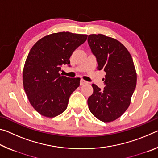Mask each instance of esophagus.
Instances as JSON below:
<instances>
[{"instance_id":"esophagus-1","label":"esophagus","mask_w":158,"mask_h":158,"mask_svg":"<svg viewBox=\"0 0 158 158\" xmlns=\"http://www.w3.org/2000/svg\"><path fill=\"white\" fill-rule=\"evenodd\" d=\"M88 84V82L86 81H85V80H84V79H81V81H80V84H81V85H84V84Z\"/></svg>"}]
</instances>
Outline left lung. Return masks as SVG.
<instances>
[{
	"mask_svg": "<svg viewBox=\"0 0 158 158\" xmlns=\"http://www.w3.org/2000/svg\"><path fill=\"white\" fill-rule=\"evenodd\" d=\"M88 42L97 59L98 69L106 73L103 90L92 84L93 93L88 99L89 110L101 121H114L129 107L137 85L132 58L121 42L102 34L89 35Z\"/></svg>",
	"mask_w": 158,
	"mask_h": 158,
	"instance_id": "8db88e82",
	"label": "left lung"
}]
</instances>
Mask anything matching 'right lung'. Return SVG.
I'll return each instance as SVG.
<instances>
[{
	"mask_svg": "<svg viewBox=\"0 0 158 158\" xmlns=\"http://www.w3.org/2000/svg\"><path fill=\"white\" fill-rule=\"evenodd\" d=\"M87 35L59 32L39 40L29 52L23 69V89L33 107L42 116L53 118L68 107L69 98L80 85V78L59 74L69 65L74 51Z\"/></svg>",
	"mask_w": 158,
	"mask_h": 158,
	"instance_id": "1",
	"label": "right lung"
}]
</instances>
